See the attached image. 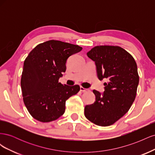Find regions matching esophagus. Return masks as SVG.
<instances>
[{"label": "esophagus", "instance_id": "esophagus-1", "mask_svg": "<svg viewBox=\"0 0 155 155\" xmlns=\"http://www.w3.org/2000/svg\"><path fill=\"white\" fill-rule=\"evenodd\" d=\"M80 91L82 92H87L88 91V89L87 88H85L84 87H83L82 86L80 87Z\"/></svg>", "mask_w": 155, "mask_h": 155}]
</instances>
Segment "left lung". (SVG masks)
Wrapping results in <instances>:
<instances>
[{
  "mask_svg": "<svg viewBox=\"0 0 155 155\" xmlns=\"http://www.w3.org/2000/svg\"><path fill=\"white\" fill-rule=\"evenodd\" d=\"M95 62L97 77L106 78L105 91L93 92L96 101L85 107V116L99 126H109L124 116L134 102L139 83L137 64L128 51L118 46H96L87 52Z\"/></svg>",
  "mask_w": 155,
  "mask_h": 155,
  "instance_id": "1",
  "label": "left lung"
}]
</instances>
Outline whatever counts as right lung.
I'll list each match as a JSON object with an SVG mask.
<instances>
[{
  "label": "right lung",
  "instance_id": "add662e5",
  "mask_svg": "<svg viewBox=\"0 0 155 155\" xmlns=\"http://www.w3.org/2000/svg\"><path fill=\"white\" fill-rule=\"evenodd\" d=\"M82 47L60 41L39 44L25 60L21 85L23 101L33 118L41 122L58 119L65 110V103L80 90L79 85L59 83L66 71L67 59Z\"/></svg>",
  "mask_w": 155,
  "mask_h": 155
}]
</instances>
